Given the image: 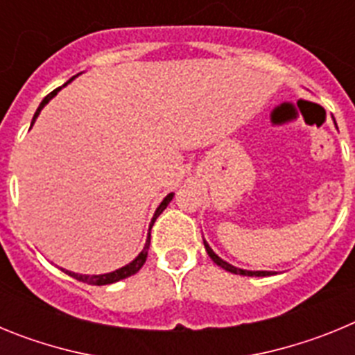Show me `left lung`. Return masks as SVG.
Here are the masks:
<instances>
[{
  "mask_svg": "<svg viewBox=\"0 0 355 355\" xmlns=\"http://www.w3.org/2000/svg\"><path fill=\"white\" fill-rule=\"evenodd\" d=\"M205 247H206V252H208V256H209V258H211L213 261L216 263V265H218V266H222V268H224V270L231 272V274L249 275V277H254V275H256V277H266V275H272V272H252V270H241V268H236V266L229 265L227 261H224V259H220V258H218V256H216V254L213 252L211 249H209V245H208V243H206V241H205Z\"/></svg>",
  "mask_w": 355,
  "mask_h": 355,
  "instance_id": "8db88e82",
  "label": "left lung"
}]
</instances>
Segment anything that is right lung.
I'll return each mask as SVG.
<instances>
[{
  "label": "right lung",
  "instance_id": "right-lung-1",
  "mask_svg": "<svg viewBox=\"0 0 355 355\" xmlns=\"http://www.w3.org/2000/svg\"><path fill=\"white\" fill-rule=\"evenodd\" d=\"M69 81H71V80H69ZM69 81H67V83H69ZM67 83H65V85H67ZM58 90H60V89H55L51 94H48V96L44 97L42 103H40V106H39V108H37L35 115H33V121H31V124H33V122H35V119L39 117L40 110H42L44 106L48 105L49 99H53V97L56 96V92H58ZM171 200H172V193H168V196L162 200V205L158 206V209H156L155 216H153V222H150V227H153V224H155L156 218H158V216L162 215L163 209L167 208V205H168V202H171ZM150 227H149V236H147V240H146V247H144L142 252H140L139 256H137V258H135L133 261L130 263V265L122 266V268H119V270L110 272V274H103V275H81V274H74V272H67V270H65V274H69V275H71V277L76 279V281H81V283L94 284V286H103V284L117 283V281H121V279H126V277H130V275L137 274V272H139L140 268H142L144 263H146V259H147V250H149V245H150Z\"/></svg>",
  "mask_w": 355,
  "mask_h": 355
}]
</instances>
